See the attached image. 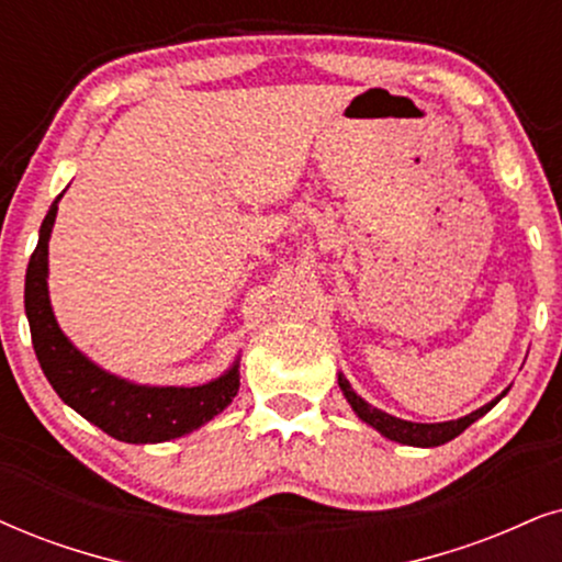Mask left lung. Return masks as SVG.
Listing matches in <instances>:
<instances>
[{"label": "left lung", "mask_w": 562, "mask_h": 562, "mask_svg": "<svg viewBox=\"0 0 562 562\" xmlns=\"http://www.w3.org/2000/svg\"><path fill=\"white\" fill-rule=\"evenodd\" d=\"M339 389H342L347 404H350L355 415L360 417L366 425H371L381 432L383 438L389 440H396V443H404V446H417V449H432V446H443L449 443L451 438H457L459 432H464L467 428L474 420H480L482 415H487L490 409L498 404L503 396L508 394V389L503 392L501 396H495L493 402H487L485 407L470 412V415L459 417V420H446V423H409V420H402V417H394L389 415V412H383L379 407H373V404H368L363 396L355 394V389L350 386V381L345 379L342 373H339Z\"/></svg>", "instance_id": "left-lung-1"}]
</instances>
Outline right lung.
<instances>
[{
	"instance_id": "1",
	"label": "right lung",
	"mask_w": 562,
	"mask_h": 562,
	"mask_svg": "<svg viewBox=\"0 0 562 562\" xmlns=\"http://www.w3.org/2000/svg\"><path fill=\"white\" fill-rule=\"evenodd\" d=\"M64 191L48 207L25 272V316L33 350L54 392L85 420L124 443H162L202 428L238 394V360L202 386H150L109 373L59 329L48 297V238Z\"/></svg>"
}]
</instances>
